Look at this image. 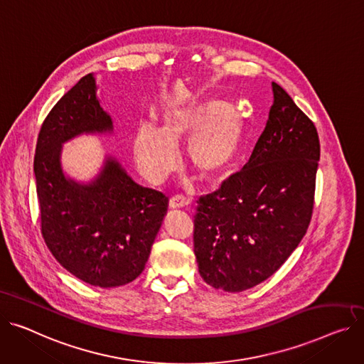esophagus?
<instances>
[{"label":"esophagus","mask_w":364,"mask_h":364,"mask_svg":"<svg viewBox=\"0 0 364 364\" xmlns=\"http://www.w3.org/2000/svg\"><path fill=\"white\" fill-rule=\"evenodd\" d=\"M190 205L188 200H186L184 198L181 196H174L169 199V203H168V208L169 209H183V208H187Z\"/></svg>","instance_id":"1"}]
</instances>
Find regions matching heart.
<instances>
[{
    "mask_svg": "<svg viewBox=\"0 0 364 364\" xmlns=\"http://www.w3.org/2000/svg\"><path fill=\"white\" fill-rule=\"evenodd\" d=\"M241 140L243 124L237 112L224 101L210 100L166 107L161 129L139 124L132 149L141 173L159 181L177 166V148L190 141L188 165L202 180L215 181L235 161Z\"/></svg>",
    "mask_w": 364,
    "mask_h": 364,
    "instance_id": "obj_1",
    "label": "heart"
}]
</instances>
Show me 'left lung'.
<instances>
[{"mask_svg": "<svg viewBox=\"0 0 364 364\" xmlns=\"http://www.w3.org/2000/svg\"><path fill=\"white\" fill-rule=\"evenodd\" d=\"M274 104L249 162L199 199L195 255L206 284L228 293L274 275L304 237L321 156L313 121L272 82Z\"/></svg>", "mask_w": 364, "mask_h": 364, "instance_id": "obj_1", "label": "left lung"}]
</instances>
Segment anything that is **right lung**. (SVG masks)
I'll list each match as a JSON object with an SVG mask.
<instances>
[{"label": "right lung", "instance_id": "right-lung-1", "mask_svg": "<svg viewBox=\"0 0 364 364\" xmlns=\"http://www.w3.org/2000/svg\"><path fill=\"white\" fill-rule=\"evenodd\" d=\"M111 132L90 73L46 115L33 161L48 249L70 274L101 288L126 285L141 274L168 209L166 196L134 183L112 156L87 184L65 177L63 143Z\"/></svg>", "mask_w": 364, "mask_h": 364}]
</instances>
